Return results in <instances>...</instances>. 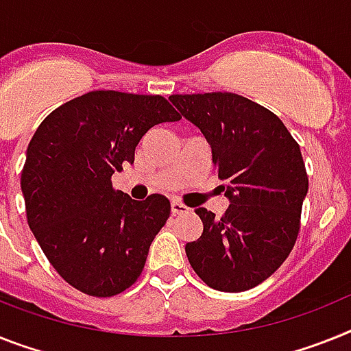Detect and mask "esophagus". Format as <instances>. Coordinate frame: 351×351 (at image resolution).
<instances>
[{"mask_svg": "<svg viewBox=\"0 0 351 351\" xmlns=\"http://www.w3.org/2000/svg\"><path fill=\"white\" fill-rule=\"evenodd\" d=\"M191 208L187 207V205H184V203L180 202H173L171 203V214L173 216H182V214H189Z\"/></svg>", "mask_w": 351, "mask_h": 351, "instance_id": "obj_1", "label": "esophagus"}]
</instances>
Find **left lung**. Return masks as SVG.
I'll return each instance as SVG.
<instances>
[{
	"mask_svg": "<svg viewBox=\"0 0 351 351\" xmlns=\"http://www.w3.org/2000/svg\"><path fill=\"white\" fill-rule=\"evenodd\" d=\"M169 99L208 141L230 199L221 217L196 208L203 234L185 244L187 258L212 289H252L282 266L298 237L308 191L298 143L280 117L239 94H171Z\"/></svg>",
	"mask_w": 351,
	"mask_h": 351,
	"instance_id": "8db88e82",
	"label": "left lung"
}]
</instances>
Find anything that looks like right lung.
<instances>
[{"mask_svg":"<svg viewBox=\"0 0 351 351\" xmlns=\"http://www.w3.org/2000/svg\"><path fill=\"white\" fill-rule=\"evenodd\" d=\"M182 116L164 96L93 90L49 114L21 171L26 219L49 264L69 285L108 298L128 289L169 217V199L135 202L112 187L135 146L158 123Z\"/></svg>","mask_w":351,"mask_h":351,"instance_id":"right-lung-1","label":"right lung"}]
</instances>
